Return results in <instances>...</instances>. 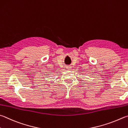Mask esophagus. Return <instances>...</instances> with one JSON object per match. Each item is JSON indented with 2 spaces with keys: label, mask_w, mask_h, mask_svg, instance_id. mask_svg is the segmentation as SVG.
<instances>
[{
  "label": "esophagus",
  "mask_w": 128,
  "mask_h": 128,
  "mask_svg": "<svg viewBox=\"0 0 128 128\" xmlns=\"http://www.w3.org/2000/svg\"><path fill=\"white\" fill-rule=\"evenodd\" d=\"M66 68V69H68V70H71V69H72V67L71 66H67Z\"/></svg>",
  "instance_id": "obj_1"
}]
</instances>
